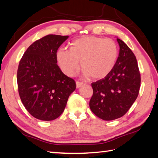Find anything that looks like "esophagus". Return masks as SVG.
<instances>
[{
    "label": "esophagus",
    "instance_id": "obj_1",
    "mask_svg": "<svg viewBox=\"0 0 158 158\" xmlns=\"http://www.w3.org/2000/svg\"><path fill=\"white\" fill-rule=\"evenodd\" d=\"M83 84H83L82 82H80V81H76V85H77V88H79V87L82 86Z\"/></svg>",
    "mask_w": 158,
    "mask_h": 158
}]
</instances>
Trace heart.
<instances>
[{"mask_svg": "<svg viewBox=\"0 0 158 158\" xmlns=\"http://www.w3.org/2000/svg\"><path fill=\"white\" fill-rule=\"evenodd\" d=\"M118 57V47L111 39L94 36H84L74 40L69 49L61 48L57 52L58 65L63 72L73 76L79 68V62L85 77L105 78L116 65Z\"/></svg>", "mask_w": 158, "mask_h": 158, "instance_id": "1", "label": "heart"}]
</instances>
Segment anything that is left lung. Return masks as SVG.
Listing matches in <instances>:
<instances>
[{
	"mask_svg": "<svg viewBox=\"0 0 158 158\" xmlns=\"http://www.w3.org/2000/svg\"><path fill=\"white\" fill-rule=\"evenodd\" d=\"M120 51L116 65L104 79L91 84L93 94L89 106L93 113L105 121L121 118L127 113L139 95L141 75L135 54L117 38Z\"/></svg>",
	"mask_w": 158,
	"mask_h": 158,
	"instance_id": "obj_1",
	"label": "left lung"
}]
</instances>
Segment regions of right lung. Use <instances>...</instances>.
Masks as SVG:
<instances>
[{
	"instance_id": "add662e5",
	"label": "right lung",
	"mask_w": 158,
	"mask_h": 158,
	"mask_svg": "<svg viewBox=\"0 0 158 158\" xmlns=\"http://www.w3.org/2000/svg\"><path fill=\"white\" fill-rule=\"evenodd\" d=\"M68 35H48L34 42L23 55L17 70L21 100L32 116L42 121L57 118L65 108L76 83L57 65L56 53Z\"/></svg>"
}]
</instances>
